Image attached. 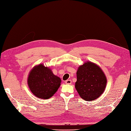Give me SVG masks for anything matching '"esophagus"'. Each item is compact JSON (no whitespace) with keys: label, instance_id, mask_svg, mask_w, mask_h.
I'll return each mask as SVG.
<instances>
[{"label":"esophagus","instance_id":"34e87169","mask_svg":"<svg viewBox=\"0 0 131 131\" xmlns=\"http://www.w3.org/2000/svg\"><path fill=\"white\" fill-rule=\"evenodd\" d=\"M65 83L67 84H72V80H70V79L67 80L65 82Z\"/></svg>","mask_w":131,"mask_h":131}]
</instances>
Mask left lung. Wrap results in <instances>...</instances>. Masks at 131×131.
<instances>
[{"label":"left lung","mask_w":131,"mask_h":131,"mask_svg":"<svg viewBox=\"0 0 131 131\" xmlns=\"http://www.w3.org/2000/svg\"><path fill=\"white\" fill-rule=\"evenodd\" d=\"M75 87L79 96L85 101L96 99L104 93L107 79L102 69L95 63L86 62L79 67Z\"/></svg>","instance_id":"left-lung-1"}]
</instances>
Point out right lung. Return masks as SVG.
Instances as JSON below:
<instances>
[{"label": "right lung", "mask_w": 131, "mask_h": 131, "mask_svg": "<svg viewBox=\"0 0 131 131\" xmlns=\"http://www.w3.org/2000/svg\"><path fill=\"white\" fill-rule=\"evenodd\" d=\"M61 79L42 64L34 67L29 73L27 84L35 96L43 99L51 97L61 85Z\"/></svg>", "instance_id": "right-lung-1"}]
</instances>
